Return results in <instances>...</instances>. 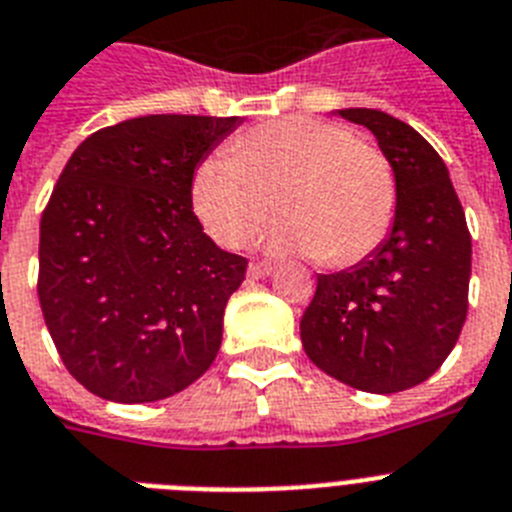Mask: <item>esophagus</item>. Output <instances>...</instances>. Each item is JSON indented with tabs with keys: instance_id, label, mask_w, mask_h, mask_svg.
Instances as JSON below:
<instances>
[{
	"instance_id": "1",
	"label": "esophagus",
	"mask_w": 512,
	"mask_h": 512,
	"mask_svg": "<svg viewBox=\"0 0 512 512\" xmlns=\"http://www.w3.org/2000/svg\"><path fill=\"white\" fill-rule=\"evenodd\" d=\"M273 268H276L273 263H265V260H255V263H249L247 276L249 278H265V276H270V273H273Z\"/></svg>"
}]
</instances>
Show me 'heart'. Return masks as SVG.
I'll use <instances>...</instances> for the list:
<instances>
[{
	"label": "heart",
	"instance_id": "1",
	"mask_svg": "<svg viewBox=\"0 0 512 512\" xmlns=\"http://www.w3.org/2000/svg\"><path fill=\"white\" fill-rule=\"evenodd\" d=\"M192 176V205L218 244L244 247L278 208L276 249L354 268L380 249L398 213V176L382 150L346 124L286 117L234 137ZM277 203L273 204L272 200Z\"/></svg>",
	"mask_w": 512,
	"mask_h": 512
}]
</instances>
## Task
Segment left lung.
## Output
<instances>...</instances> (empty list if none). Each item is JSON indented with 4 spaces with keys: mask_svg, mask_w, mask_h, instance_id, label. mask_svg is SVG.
I'll use <instances>...</instances> for the list:
<instances>
[{
    "mask_svg": "<svg viewBox=\"0 0 512 512\" xmlns=\"http://www.w3.org/2000/svg\"><path fill=\"white\" fill-rule=\"evenodd\" d=\"M338 114L367 127L390 158L398 213L375 255L317 276L299 330L325 375L388 395L435 375L461 336L471 234L448 166L414 127L377 109Z\"/></svg>",
    "mask_w": 512,
    "mask_h": 512,
    "instance_id": "1",
    "label": "left lung"
}]
</instances>
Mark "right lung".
Returning <instances> with one entry per match:
<instances>
[{"label":"right lung","instance_id":"right-lung-1","mask_svg":"<svg viewBox=\"0 0 512 512\" xmlns=\"http://www.w3.org/2000/svg\"><path fill=\"white\" fill-rule=\"evenodd\" d=\"M239 117L153 114L77 145L41 216L38 299L85 390L117 403L169 398L213 364L247 257L216 247L192 176Z\"/></svg>","mask_w":512,"mask_h":512}]
</instances>
